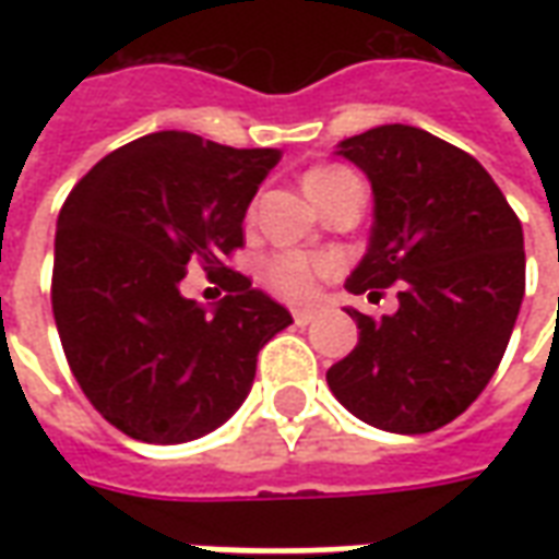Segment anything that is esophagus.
I'll list each match as a JSON object with an SVG mask.
<instances>
[{"mask_svg":"<svg viewBox=\"0 0 559 559\" xmlns=\"http://www.w3.org/2000/svg\"><path fill=\"white\" fill-rule=\"evenodd\" d=\"M314 317H317V308H311V305H305V308H293V320H296L299 326H308Z\"/></svg>","mask_w":559,"mask_h":559,"instance_id":"1","label":"esophagus"}]
</instances>
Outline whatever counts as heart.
<instances>
[{
    "label": "heart",
    "mask_w": 559,
    "mask_h": 559,
    "mask_svg": "<svg viewBox=\"0 0 559 559\" xmlns=\"http://www.w3.org/2000/svg\"><path fill=\"white\" fill-rule=\"evenodd\" d=\"M341 173L344 170H338V167H317V170L305 176V188L323 182V179H332V176H341ZM329 269H332L329 257L308 254V251H296V248H281L266 260L263 278L284 299H305V296L314 293L317 278L326 275Z\"/></svg>",
    "instance_id": "1"
}]
</instances>
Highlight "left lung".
Returning <instances> with one entry per match:
<instances>
[{"label": "left lung", "mask_w": 559, "mask_h": 559, "mask_svg": "<svg viewBox=\"0 0 559 559\" xmlns=\"http://www.w3.org/2000/svg\"><path fill=\"white\" fill-rule=\"evenodd\" d=\"M368 176L374 224L347 290L399 284L380 320L347 308L359 344L326 371L332 395L374 428L428 433L467 411L503 359L524 299V233L488 170L413 126L338 143Z\"/></svg>", "instance_id": "left-lung-1"}]
</instances>
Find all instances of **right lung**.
<instances>
[{"mask_svg": "<svg viewBox=\"0 0 559 559\" xmlns=\"http://www.w3.org/2000/svg\"><path fill=\"white\" fill-rule=\"evenodd\" d=\"M278 160V148L158 131L110 152L68 194L56 329L83 395L128 437L170 445L215 431L248 399L257 353L293 323L221 263L242 248L248 203ZM188 262L225 269L221 304L183 299Z\"/></svg>", "mask_w": 559, "mask_h": 559, "instance_id": "add662e5", "label": "right lung"}]
</instances>
